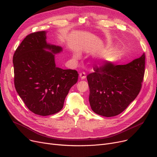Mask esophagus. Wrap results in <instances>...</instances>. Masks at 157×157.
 Returning a JSON list of instances; mask_svg holds the SVG:
<instances>
[{
    "label": "esophagus",
    "mask_w": 157,
    "mask_h": 157,
    "mask_svg": "<svg viewBox=\"0 0 157 157\" xmlns=\"http://www.w3.org/2000/svg\"><path fill=\"white\" fill-rule=\"evenodd\" d=\"M79 77L81 79H84L86 78V73L85 72L79 73Z\"/></svg>",
    "instance_id": "34e87169"
}]
</instances>
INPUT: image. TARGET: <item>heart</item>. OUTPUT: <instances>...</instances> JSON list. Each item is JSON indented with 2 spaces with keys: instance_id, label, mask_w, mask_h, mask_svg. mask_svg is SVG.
Listing matches in <instances>:
<instances>
[{
  "instance_id": "b5f03b06",
  "label": "heart",
  "mask_w": 157,
  "mask_h": 157,
  "mask_svg": "<svg viewBox=\"0 0 157 157\" xmlns=\"http://www.w3.org/2000/svg\"><path fill=\"white\" fill-rule=\"evenodd\" d=\"M74 57L77 58L79 57V55L78 54H75ZM109 59V56L108 54H105V55H103V56H102L101 58V63H104L105 62H106V61H108Z\"/></svg>"
}]
</instances>
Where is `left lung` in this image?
I'll return each instance as SVG.
<instances>
[{
  "label": "left lung",
  "instance_id": "left-lung-1",
  "mask_svg": "<svg viewBox=\"0 0 157 157\" xmlns=\"http://www.w3.org/2000/svg\"><path fill=\"white\" fill-rule=\"evenodd\" d=\"M145 54L126 65L106 62L86 76L92 110L110 117L123 112L139 94L145 72Z\"/></svg>",
  "mask_w": 157,
  "mask_h": 157
}]
</instances>
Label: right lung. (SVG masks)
<instances>
[{
    "label": "right lung",
    "instance_id": "obj_1",
    "mask_svg": "<svg viewBox=\"0 0 157 157\" xmlns=\"http://www.w3.org/2000/svg\"><path fill=\"white\" fill-rule=\"evenodd\" d=\"M62 51L61 47L47 43L45 31H38L27 36L14 53L15 89L34 113L47 116L59 112L71 88L77 83L76 70L56 66L54 54Z\"/></svg>",
    "mask_w": 157,
    "mask_h": 157
}]
</instances>
